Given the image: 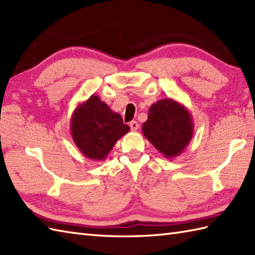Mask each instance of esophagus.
<instances>
[{
    "instance_id": "obj_1",
    "label": "esophagus",
    "mask_w": 255,
    "mask_h": 255,
    "mask_svg": "<svg viewBox=\"0 0 255 255\" xmlns=\"http://www.w3.org/2000/svg\"><path fill=\"white\" fill-rule=\"evenodd\" d=\"M129 126H130L131 130H137V129L139 128V124L136 121H132V122H130V124H129Z\"/></svg>"
}]
</instances>
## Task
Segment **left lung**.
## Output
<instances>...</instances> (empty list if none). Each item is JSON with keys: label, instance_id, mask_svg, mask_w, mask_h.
<instances>
[{"label": "left lung", "instance_id": "obj_1", "mask_svg": "<svg viewBox=\"0 0 255 255\" xmlns=\"http://www.w3.org/2000/svg\"><path fill=\"white\" fill-rule=\"evenodd\" d=\"M142 132L164 158H175L192 140V115L181 103L172 99L160 100L150 106Z\"/></svg>", "mask_w": 255, "mask_h": 255}]
</instances>
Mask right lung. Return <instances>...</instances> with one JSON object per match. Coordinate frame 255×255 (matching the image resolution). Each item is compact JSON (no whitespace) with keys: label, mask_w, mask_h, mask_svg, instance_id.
<instances>
[{"label":"right lung","mask_w":255,"mask_h":255,"mask_svg":"<svg viewBox=\"0 0 255 255\" xmlns=\"http://www.w3.org/2000/svg\"><path fill=\"white\" fill-rule=\"evenodd\" d=\"M71 136L84 156L104 161L114 145L130 127L97 95H92L75 108L70 122Z\"/></svg>","instance_id":"obj_1"}]
</instances>
